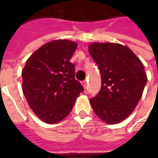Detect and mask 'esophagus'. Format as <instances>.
<instances>
[{
    "mask_svg": "<svg viewBox=\"0 0 158 158\" xmlns=\"http://www.w3.org/2000/svg\"><path fill=\"white\" fill-rule=\"evenodd\" d=\"M82 86H83V88H86L87 87V81H83V82H82Z\"/></svg>",
    "mask_w": 158,
    "mask_h": 158,
    "instance_id": "1",
    "label": "esophagus"
}]
</instances>
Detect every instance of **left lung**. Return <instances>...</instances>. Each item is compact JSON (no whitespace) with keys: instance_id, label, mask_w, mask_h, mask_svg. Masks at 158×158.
<instances>
[{"instance_id":"1","label":"left lung","mask_w":158,"mask_h":158,"mask_svg":"<svg viewBox=\"0 0 158 158\" xmlns=\"http://www.w3.org/2000/svg\"><path fill=\"white\" fill-rule=\"evenodd\" d=\"M89 52L100 70L101 89L89 102L97 116L107 124L127 118L143 96L147 75L141 60L128 46L117 43L89 46Z\"/></svg>"}]
</instances>
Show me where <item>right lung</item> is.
<instances>
[{
  "label": "right lung",
  "mask_w": 158,
  "mask_h": 158,
  "mask_svg": "<svg viewBox=\"0 0 158 158\" xmlns=\"http://www.w3.org/2000/svg\"><path fill=\"white\" fill-rule=\"evenodd\" d=\"M76 47L77 43L69 40L50 41L29 57L22 70V88L29 106L46 123L66 118L83 90L70 62Z\"/></svg>",
  "instance_id": "obj_1"
}]
</instances>
